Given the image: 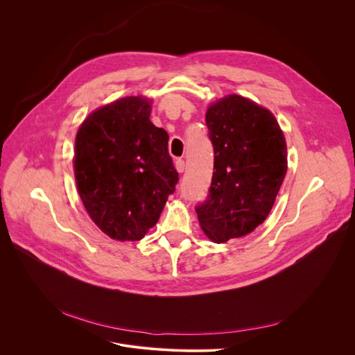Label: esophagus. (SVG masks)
I'll return each mask as SVG.
<instances>
[{"mask_svg": "<svg viewBox=\"0 0 355 355\" xmlns=\"http://www.w3.org/2000/svg\"><path fill=\"white\" fill-rule=\"evenodd\" d=\"M175 168H177L178 173H184V170H185V161L181 159V158H178V159L175 161Z\"/></svg>", "mask_w": 355, "mask_h": 355, "instance_id": "1", "label": "esophagus"}]
</instances>
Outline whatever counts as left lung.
<instances>
[{"label":"left lung","mask_w":355,"mask_h":355,"mask_svg":"<svg viewBox=\"0 0 355 355\" xmlns=\"http://www.w3.org/2000/svg\"><path fill=\"white\" fill-rule=\"evenodd\" d=\"M205 121L215 171L196 211L207 236L225 243L269 216L287 171V148L275 116L238 94L214 103Z\"/></svg>","instance_id":"left-lung-1"}]
</instances>
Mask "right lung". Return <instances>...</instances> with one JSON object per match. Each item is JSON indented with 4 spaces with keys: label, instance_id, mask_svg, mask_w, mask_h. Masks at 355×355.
Wrapping results in <instances>:
<instances>
[{
    "label": "right lung",
    "instance_id": "1",
    "mask_svg": "<svg viewBox=\"0 0 355 355\" xmlns=\"http://www.w3.org/2000/svg\"><path fill=\"white\" fill-rule=\"evenodd\" d=\"M148 101L130 96L90 113L75 141V178L93 222L117 241H140L157 223L178 173L168 135L150 121Z\"/></svg>",
    "mask_w": 355,
    "mask_h": 355
}]
</instances>
